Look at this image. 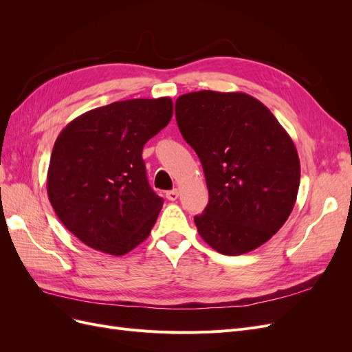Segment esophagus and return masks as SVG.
<instances>
[{
  "label": "esophagus",
  "mask_w": 352,
  "mask_h": 352,
  "mask_svg": "<svg viewBox=\"0 0 352 352\" xmlns=\"http://www.w3.org/2000/svg\"><path fill=\"white\" fill-rule=\"evenodd\" d=\"M166 198L168 201H176L179 198V190L177 189H173V190H167L166 192Z\"/></svg>",
  "instance_id": "esophagus-1"
}]
</instances>
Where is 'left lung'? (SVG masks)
Returning a JSON list of instances; mask_svg holds the SVG:
<instances>
[{
  "label": "left lung",
  "instance_id": "1",
  "mask_svg": "<svg viewBox=\"0 0 352 352\" xmlns=\"http://www.w3.org/2000/svg\"><path fill=\"white\" fill-rule=\"evenodd\" d=\"M176 120L204 168L208 204L195 216L199 236L225 255L267 242L289 217L300 158L273 113L243 92L180 95Z\"/></svg>",
  "mask_w": 352,
  "mask_h": 352
}]
</instances>
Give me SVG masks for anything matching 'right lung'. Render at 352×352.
<instances>
[{
	"label": "right lung",
	"mask_w": 352,
	"mask_h": 352,
	"mask_svg": "<svg viewBox=\"0 0 352 352\" xmlns=\"http://www.w3.org/2000/svg\"><path fill=\"white\" fill-rule=\"evenodd\" d=\"M172 116L168 97L116 101L60 132L47 192L60 221L85 245L123 255L150 235L164 199L148 184L142 148Z\"/></svg>",
	"instance_id": "1"
}]
</instances>
